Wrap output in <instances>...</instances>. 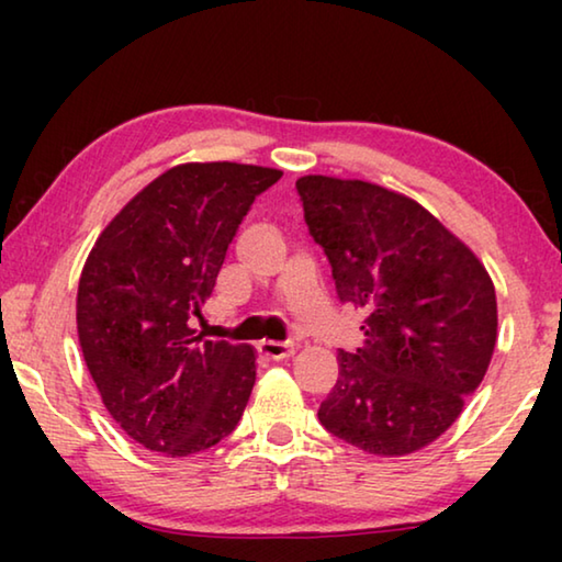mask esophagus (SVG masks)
Returning a JSON list of instances; mask_svg holds the SVG:
<instances>
[{
  "label": "esophagus",
  "mask_w": 562,
  "mask_h": 562,
  "mask_svg": "<svg viewBox=\"0 0 562 562\" xmlns=\"http://www.w3.org/2000/svg\"><path fill=\"white\" fill-rule=\"evenodd\" d=\"M258 349L268 359H288L294 355V345H290V341H260Z\"/></svg>",
  "instance_id": "34e87169"
}]
</instances>
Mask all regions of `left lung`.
<instances>
[{
	"mask_svg": "<svg viewBox=\"0 0 562 562\" xmlns=\"http://www.w3.org/2000/svg\"><path fill=\"white\" fill-rule=\"evenodd\" d=\"M304 223L364 347L339 351L319 406L329 434L374 456L434 443L483 382L498 337L496 288L461 237L414 198L357 178L302 176Z\"/></svg>",
	"mask_w": 562,
	"mask_h": 562,
	"instance_id": "1",
	"label": "left lung"
}]
</instances>
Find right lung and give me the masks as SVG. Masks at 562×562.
<instances>
[{"label": "right lung", "mask_w": 562, "mask_h": 562, "mask_svg": "<svg viewBox=\"0 0 562 562\" xmlns=\"http://www.w3.org/2000/svg\"><path fill=\"white\" fill-rule=\"evenodd\" d=\"M282 170L180 164L138 190L83 262L76 329L101 402L148 451L180 459L240 422L255 384L250 345L195 337L227 245Z\"/></svg>", "instance_id": "right-lung-1"}]
</instances>
